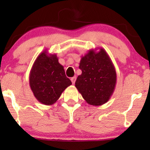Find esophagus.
<instances>
[{"instance_id":"34e87169","label":"esophagus","mask_w":150,"mask_h":150,"mask_svg":"<svg viewBox=\"0 0 150 150\" xmlns=\"http://www.w3.org/2000/svg\"><path fill=\"white\" fill-rule=\"evenodd\" d=\"M76 76H74L71 79V83H72V84H74L75 82H76Z\"/></svg>"}]
</instances>
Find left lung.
<instances>
[{
	"mask_svg": "<svg viewBox=\"0 0 150 150\" xmlns=\"http://www.w3.org/2000/svg\"><path fill=\"white\" fill-rule=\"evenodd\" d=\"M99 52L89 50L80 61L82 74L75 86L88 104L100 106L109 100L117 82L116 71L107 52L103 48Z\"/></svg>",
	"mask_w": 150,
	"mask_h": 150,
	"instance_id": "8db88e82",
	"label": "left lung"
}]
</instances>
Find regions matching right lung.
<instances>
[{
  "mask_svg": "<svg viewBox=\"0 0 150 150\" xmlns=\"http://www.w3.org/2000/svg\"><path fill=\"white\" fill-rule=\"evenodd\" d=\"M29 85L34 96L45 105H52L63 91L71 85L56 54L44 50L37 57L29 74Z\"/></svg>",
  "mask_w": 150,
  "mask_h": 150,
  "instance_id": "add662e5",
  "label": "right lung"
}]
</instances>
